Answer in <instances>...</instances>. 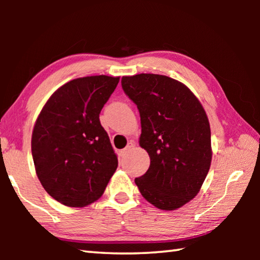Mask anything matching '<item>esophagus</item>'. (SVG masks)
Instances as JSON below:
<instances>
[{
    "label": "esophagus",
    "mask_w": 260,
    "mask_h": 260,
    "mask_svg": "<svg viewBox=\"0 0 260 260\" xmlns=\"http://www.w3.org/2000/svg\"><path fill=\"white\" fill-rule=\"evenodd\" d=\"M133 148H134V142H133V141H129L128 144H127V147L125 149H122V150L120 151V156H125L126 153L129 152Z\"/></svg>",
    "instance_id": "1"
}]
</instances>
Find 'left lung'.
Returning <instances> with one entry per match:
<instances>
[{"instance_id": "8db88e82", "label": "left lung", "mask_w": 260, "mask_h": 260, "mask_svg": "<svg viewBox=\"0 0 260 260\" xmlns=\"http://www.w3.org/2000/svg\"><path fill=\"white\" fill-rule=\"evenodd\" d=\"M121 86L139 109V142L150 157L136 186L158 209L181 208L199 193L210 170L208 116L191 90L170 77L141 73L122 77Z\"/></svg>"}]
</instances>
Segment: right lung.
Masks as SVG:
<instances>
[{"label":"right lung","instance_id":"right-lung-1","mask_svg":"<svg viewBox=\"0 0 260 260\" xmlns=\"http://www.w3.org/2000/svg\"><path fill=\"white\" fill-rule=\"evenodd\" d=\"M119 77L78 78L58 88L35 121L32 156L42 187L59 203L83 208L99 200L118 158L100 113Z\"/></svg>","mask_w":260,"mask_h":260}]
</instances>
